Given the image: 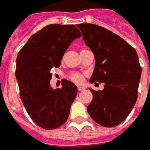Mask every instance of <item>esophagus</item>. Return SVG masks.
<instances>
[{"label":"esophagus","mask_w":150,"mask_h":150,"mask_svg":"<svg viewBox=\"0 0 150 150\" xmlns=\"http://www.w3.org/2000/svg\"><path fill=\"white\" fill-rule=\"evenodd\" d=\"M77 90H78L79 91H83V90H85V88L84 87H81V86H78V87H77Z\"/></svg>","instance_id":"1"}]
</instances>
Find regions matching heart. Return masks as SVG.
Masks as SVG:
<instances>
[{
    "instance_id": "b5f03b06",
    "label": "heart",
    "mask_w": 150,
    "mask_h": 150,
    "mask_svg": "<svg viewBox=\"0 0 150 150\" xmlns=\"http://www.w3.org/2000/svg\"><path fill=\"white\" fill-rule=\"evenodd\" d=\"M67 78L75 83H81L83 81V75L79 72H70L67 75Z\"/></svg>"
}]
</instances>
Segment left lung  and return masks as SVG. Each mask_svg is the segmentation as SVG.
<instances>
[{
  "label": "left lung",
  "instance_id": "obj_1",
  "mask_svg": "<svg viewBox=\"0 0 150 150\" xmlns=\"http://www.w3.org/2000/svg\"><path fill=\"white\" fill-rule=\"evenodd\" d=\"M83 39L95 58L91 83H104V90L90 88L93 100L87 112L104 127H115L126 119L138 98L142 67L136 50L122 38L93 24H79Z\"/></svg>",
  "mask_w": 150,
  "mask_h": 150
}]
</instances>
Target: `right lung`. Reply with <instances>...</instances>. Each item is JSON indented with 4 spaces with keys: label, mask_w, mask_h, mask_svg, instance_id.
<instances>
[{
    "label": "right lung",
    "mask_w": 150,
    "mask_h": 150,
    "mask_svg": "<svg viewBox=\"0 0 150 150\" xmlns=\"http://www.w3.org/2000/svg\"><path fill=\"white\" fill-rule=\"evenodd\" d=\"M81 32L74 25L52 24L32 35L17 56L15 76L19 94L28 115L46 130L67 122L77 88L63 80L62 87H50L51 69L59 67L65 52Z\"/></svg>",
    "instance_id": "1"
}]
</instances>
